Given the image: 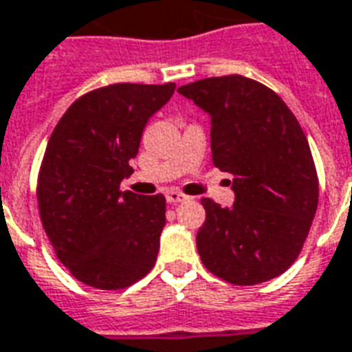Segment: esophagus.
Instances as JSON below:
<instances>
[{
  "label": "esophagus",
  "instance_id": "34e87169",
  "mask_svg": "<svg viewBox=\"0 0 352 352\" xmlns=\"http://www.w3.org/2000/svg\"><path fill=\"white\" fill-rule=\"evenodd\" d=\"M166 199H168V203H181L186 199V196H184L183 192H179V190H168L166 192Z\"/></svg>",
  "mask_w": 352,
  "mask_h": 352
}]
</instances>
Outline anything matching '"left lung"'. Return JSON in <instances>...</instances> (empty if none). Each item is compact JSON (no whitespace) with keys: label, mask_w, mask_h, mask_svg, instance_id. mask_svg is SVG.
<instances>
[{"label":"left lung","mask_w":352,"mask_h":352,"mask_svg":"<svg viewBox=\"0 0 352 352\" xmlns=\"http://www.w3.org/2000/svg\"><path fill=\"white\" fill-rule=\"evenodd\" d=\"M177 91L209 113L212 162L233 175V207L201 199L207 216L196 242L205 269L235 285L283 274L319 203L314 156L296 117L274 91L241 74Z\"/></svg>","instance_id":"obj_1"}]
</instances>
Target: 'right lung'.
<instances>
[{
  "instance_id": "obj_1",
  "label": "right lung",
  "mask_w": 352,
  "mask_h": 352,
  "mask_svg": "<svg viewBox=\"0 0 352 352\" xmlns=\"http://www.w3.org/2000/svg\"><path fill=\"white\" fill-rule=\"evenodd\" d=\"M175 83H113L70 104L52 132L37 181L41 222L70 274L124 289L155 267L166 197L121 192L151 116Z\"/></svg>"
}]
</instances>
